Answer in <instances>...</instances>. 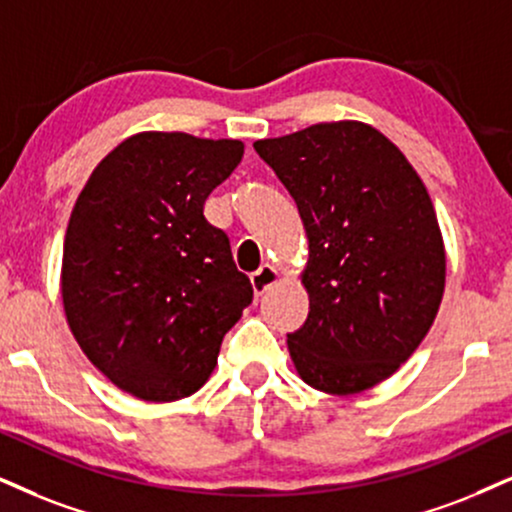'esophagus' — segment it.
I'll list each match as a JSON object with an SVG mask.
<instances>
[{"label":"esophagus","instance_id":"34e87169","mask_svg":"<svg viewBox=\"0 0 512 512\" xmlns=\"http://www.w3.org/2000/svg\"><path fill=\"white\" fill-rule=\"evenodd\" d=\"M277 280H280V275H277V270L273 266H261L254 275H251V287H254L256 296H263L270 287L277 285Z\"/></svg>","mask_w":512,"mask_h":512}]
</instances>
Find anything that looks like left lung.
Returning <instances> with one entry per match:
<instances>
[{
  "mask_svg": "<svg viewBox=\"0 0 512 512\" xmlns=\"http://www.w3.org/2000/svg\"><path fill=\"white\" fill-rule=\"evenodd\" d=\"M308 237V318L287 334L301 380L358 394L394 375L437 318L446 282L432 199L406 156L358 121L254 142Z\"/></svg>",
  "mask_w": 512,
  "mask_h": 512,
  "instance_id": "obj_1",
  "label": "left lung"
}]
</instances>
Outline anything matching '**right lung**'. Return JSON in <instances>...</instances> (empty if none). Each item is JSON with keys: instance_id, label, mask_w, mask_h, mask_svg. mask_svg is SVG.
<instances>
[{"instance_id": "add662e5", "label": "right lung", "mask_w": 512, "mask_h": 512, "mask_svg": "<svg viewBox=\"0 0 512 512\" xmlns=\"http://www.w3.org/2000/svg\"><path fill=\"white\" fill-rule=\"evenodd\" d=\"M244 156L239 140L140 132L82 187L63 242L61 296L85 356L142 401L204 387L225 332L254 299L208 194Z\"/></svg>"}]
</instances>
